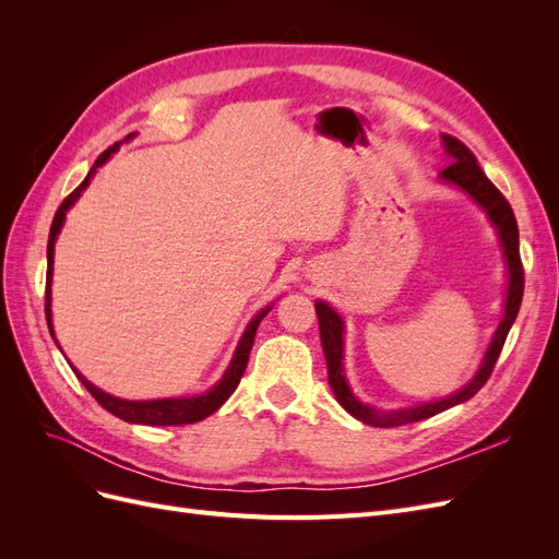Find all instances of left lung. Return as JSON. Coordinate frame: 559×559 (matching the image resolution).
Segmentation results:
<instances>
[{
	"instance_id": "obj_1",
	"label": "left lung",
	"mask_w": 559,
	"mask_h": 559,
	"mask_svg": "<svg viewBox=\"0 0 559 559\" xmlns=\"http://www.w3.org/2000/svg\"><path fill=\"white\" fill-rule=\"evenodd\" d=\"M443 146L445 154L450 156L452 165H448L441 173V179L448 183L460 186V189L471 195L478 205L487 212L489 222L495 224L499 240L503 247V257H506V267H509V292H506V302H503V317L501 324L495 331L492 343H489L485 359L480 364V370L473 380L462 386L460 392H454L441 401H431V403H421L415 405V408H405V411H378L373 405L361 403L357 396L352 394V389L345 380L343 373V333H345V321L341 319L333 308H329L324 300H317V319H319V333H321V347H324V357L329 366V384L333 389V394L337 403L352 415L361 419L364 425L370 427H382V429H392V427H403L411 425V421H419L433 417L438 413H443L456 403L468 401L473 394H478L483 384L489 380L495 370V364L501 354V347L506 343V335H509L513 321L520 312V302H522V292H524V270L520 261V233H518V222L515 214L509 205V200L501 195L497 186L485 177L480 170V165L476 156L471 154V148L462 144L452 134H443Z\"/></svg>"
}]
</instances>
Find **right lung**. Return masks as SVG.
I'll list each match as a JSON object with an SVG mask.
<instances>
[{"mask_svg":"<svg viewBox=\"0 0 559 559\" xmlns=\"http://www.w3.org/2000/svg\"><path fill=\"white\" fill-rule=\"evenodd\" d=\"M121 148V142L111 144L107 151H103V154L97 156L95 165L91 167L88 177L83 179L76 189L67 195L62 200V205L58 207L56 216H53V224H50V233H48V249H46V257H48V270H46V321H48V331L50 335L56 337L53 333V324H50V277H53V251H56V238L58 233L64 224V216H67V210H70L74 202L79 200V195L86 191V186L91 183L93 175L99 165H105L111 154H116V151ZM270 312V308L261 310L257 317H253L249 321V326L245 329L240 343H238V349H235L233 359H230V366L226 368L224 378L218 380L207 394H200V396H191V399H158V401H126V399H116L107 392H103V389H97L93 382H88L86 378H83L79 370L72 366L74 376L81 380V384L88 389L91 396L103 405L105 411H109L111 415L121 417L126 421H132V425H148V427H179V425H193V421H200L205 419L207 415L216 413L222 405L228 401V396L238 389L242 376H245V368H247V361H249V352L253 347V335H257V329L261 324V319ZM58 343V341H56Z\"/></svg>","mask_w":559,"mask_h":559,"instance_id":"add662e5","label":"right lung"}]
</instances>
